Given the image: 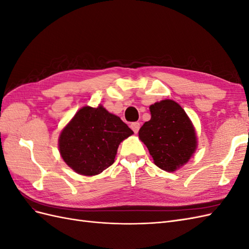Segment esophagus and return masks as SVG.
I'll return each mask as SVG.
<instances>
[{
	"label": "esophagus",
	"instance_id": "34e87169",
	"mask_svg": "<svg viewBox=\"0 0 249 249\" xmlns=\"http://www.w3.org/2000/svg\"><path fill=\"white\" fill-rule=\"evenodd\" d=\"M131 129L134 131V133H138L139 129H140V124L139 123H132L131 124Z\"/></svg>",
	"mask_w": 249,
	"mask_h": 249
}]
</instances>
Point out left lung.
Here are the masks:
<instances>
[{
    "label": "left lung",
    "instance_id": "left-lung-1",
    "mask_svg": "<svg viewBox=\"0 0 249 249\" xmlns=\"http://www.w3.org/2000/svg\"><path fill=\"white\" fill-rule=\"evenodd\" d=\"M152 118L139 130V138L165 171H175L189 161L196 148V135L184 109L164 100L149 107Z\"/></svg>",
    "mask_w": 249,
    "mask_h": 249
}]
</instances>
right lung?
Returning <instances> with one entry per match:
<instances>
[{
	"label": "right lung",
	"mask_w": 249,
	"mask_h": 249,
	"mask_svg": "<svg viewBox=\"0 0 249 249\" xmlns=\"http://www.w3.org/2000/svg\"><path fill=\"white\" fill-rule=\"evenodd\" d=\"M132 134L122 119L104 107H83L60 135V155L80 175H99L114 163L119 143Z\"/></svg>",
	"instance_id": "right-lung-1"
}]
</instances>
